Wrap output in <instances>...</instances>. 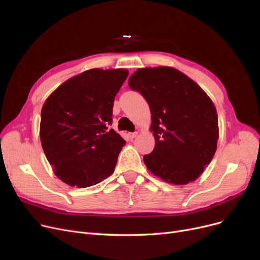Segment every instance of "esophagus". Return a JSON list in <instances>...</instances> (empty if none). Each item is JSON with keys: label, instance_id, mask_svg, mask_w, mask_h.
<instances>
[{"label": "esophagus", "instance_id": "obj_1", "mask_svg": "<svg viewBox=\"0 0 260 260\" xmlns=\"http://www.w3.org/2000/svg\"><path fill=\"white\" fill-rule=\"evenodd\" d=\"M137 135H138V133H137V132H135V133H129V134H128V137H129L131 139H134L135 137L137 136Z\"/></svg>", "mask_w": 260, "mask_h": 260}]
</instances>
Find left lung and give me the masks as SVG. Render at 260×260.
Segmentation results:
<instances>
[{
	"instance_id": "1",
	"label": "left lung",
	"mask_w": 260,
	"mask_h": 260,
	"mask_svg": "<svg viewBox=\"0 0 260 260\" xmlns=\"http://www.w3.org/2000/svg\"><path fill=\"white\" fill-rule=\"evenodd\" d=\"M129 88L149 103L155 138L143 156L149 170L173 185L196 180L217 150V109L194 81L171 67L141 68L129 77Z\"/></svg>"
}]
</instances>
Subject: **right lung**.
<instances>
[{
    "label": "right lung",
    "instance_id": "1",
    "mask_svg": "<svg viewBox=\"0 0 260 260\" xmlns=\"http://www.w3.org/2000/svg\"><path fill=\"white\" fill-rule=\"evenodd\" d=\"M127 75L125 69L87 70L62 83L44 102L41 145L63 183L86 188L114 173L125 140L108 125Z\"/></svg>",
    "mask_w": 260,
    "mask_h": 260
}]
</instances>
